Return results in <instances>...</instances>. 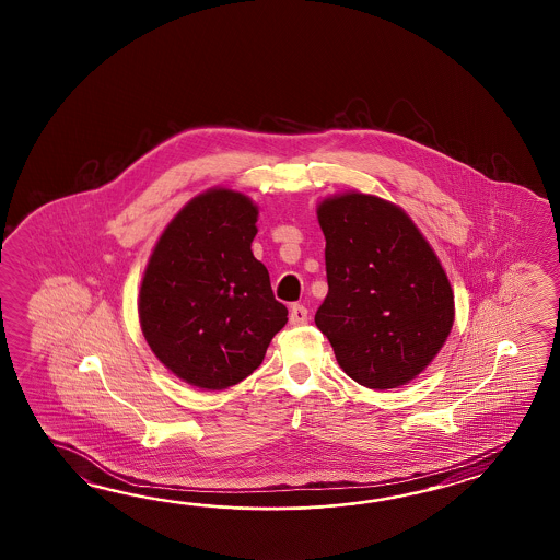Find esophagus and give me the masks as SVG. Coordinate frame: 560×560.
Masks as SVG:
<instances>
[{
	"label": "esophagus",
	"mask_w": 560,
	"mask_h": 560,
	"mask_svg": "<svg viewBox=\"0 0 560 560\" xmlns=\"http://www.w3.org/2000/svg\"><path fill=\"white\" fill-rule=\"evenodd\" d=\"M308 322V308L302 306V304H292L290 306V324L300 326V324H306Z\"/></svg>",
	"instance_id": "1"
}]
</instances>
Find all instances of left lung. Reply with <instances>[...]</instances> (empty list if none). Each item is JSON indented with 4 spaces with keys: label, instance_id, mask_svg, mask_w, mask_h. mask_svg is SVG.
<instances>
[{
    "label": "left lung",
    "instance_id": "obj_1",
    "mask_svg": "<svg viewBox=\"0 0 560 560\" xmlns=\"http://www.w3.org/2000/svg\"><path fill=\"white\" fill-rule=\"evenodd\" d=\"M328 296L316 326L358 384L386 390L439 354L454 322L453 288L412 220L366 194L318 208Z\"/></svg>",
    "mask_w": 560,
    "mask_h": 560
}]
</instances>
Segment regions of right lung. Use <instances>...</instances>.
I'll use <instances>...</instances> for the list:
<instances>
[{"label":"right lung","mask_w":560,"mask_h":560,"mask_svg":"<svg viewBox=\"0 0 560 560\" xmlns=\"http://www.w3.org/2000/svg\"><path fill=\"white\" fill-rule=\"evenodd\" d=\"M256 222L258 208L246 196L206 191L170 222L145 268L143 336L191 386L222 390L250 376L288 322L250 250Z\"/></svg>","instance_id":"add662e5"}]
</instances>
